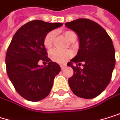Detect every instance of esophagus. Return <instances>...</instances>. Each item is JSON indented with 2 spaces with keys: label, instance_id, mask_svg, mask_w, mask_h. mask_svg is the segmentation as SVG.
I'll return each mask as SVG.
<instances>
[{
  "label": "esophagus",
  "instance_id": "esophagus-1",
  "mask_svg": "<svg viewBox=\"0 0 120 120\" xmlns=\"http://www.w3.org/2000/svg\"><path fill=\"white\" fill-rule=\"evenodd\" d=\"M60 68L63 70V69H64L65 68V65H60Z\"/></svg>",
  "mask_w": 120,
  "mask_h": 120
}]
</instances>
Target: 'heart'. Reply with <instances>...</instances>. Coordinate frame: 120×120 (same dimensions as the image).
<instances>
[{
    "mask_svg": "<svg viewBox=\"0 0 120 120\" xmlns=\"http://www.w3.org/2000/svg\"><path fill=\"white\" fill-rule=\"evenodd\" d=\"M55 36V33L52 31L48 33V35L45 36L44 40V46L47 49H50L53 44L54 38ZM65 36L67 38V40L70 42H73L77 40V34L73 31H65ZM73 53L70 50L67 51H60L59 50H52L50 54V57L53 61L58 63H65L69 58H70L72 56Z\"/></svg>",
    "mask_w": 120,
    "mask_h": 120,
    "instance_id": "heart-1",
    "label": "heart"
}]
</instances>
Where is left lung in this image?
<instances>
[{
    "mask_svg": "<svg viewBox=\"0 0 120 120\" xmlns=\"http://www.w3.org/2000/svg\"><path fill=\"white\" fill-rule=\"evenodd\" d=\"M79 37L77 55L68 63L74 70L68 83L78 97L91 99L107 87L115 65V51L112 39L99 24L80 18L65 23ZM83 63V68L79 66Z\"/></svg>",
    "mask_w": 120,
    "mask_h": 120,
    "instance_id": "1",
    "label": "left lung"
}]
</instances>
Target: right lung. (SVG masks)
Listing matches in <instances>:
<instances>
[{"mask_svg": "<svg viewBox=\"0 0 120 120\" xmlns=\"http://www.w3.org/2000/svg\"><path fill=\"white\" fill-rule=\"evenodd\" d=\"M63 25L61 22L32 20L15 33L5 56L7 74L15 90L25 100L37 102L50 92L55 77L60 72L59 65L48 57L44 46L47 34ZM41 59L46 66L37 63Z\"/></svg>", "mask_w": 120, "mask_h": 120, "instance_id": "obj_1", "label": "right lung"}]
</instances>
